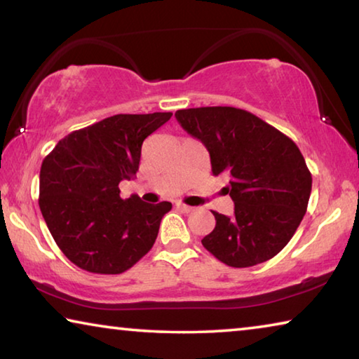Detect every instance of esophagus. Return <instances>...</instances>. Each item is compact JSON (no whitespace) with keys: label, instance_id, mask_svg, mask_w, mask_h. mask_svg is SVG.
<instances>
[{"label":"esophagus","instance_id":"obj_1","mask_svg":"<svg viewBox=\"0 0 359 359\" xmlns=\"http://www.w3.org/2000/svg\"><path fill=\"white\" fill-rule=\"evenodd\" d=\"M175 208H177V209H179V210H182V212H185V214H190V212L193 210V208H190V205L182 204V203H177V204H175Z\"/></svg>","mask_w":359,"mask_h":359}]
</instances>
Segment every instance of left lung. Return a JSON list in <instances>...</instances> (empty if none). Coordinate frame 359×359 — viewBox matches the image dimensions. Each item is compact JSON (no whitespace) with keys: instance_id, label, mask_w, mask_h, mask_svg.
<instances>
[{"instance_id":"8db88e82","label":"left lung","mask_w":359,"mask_h":359,"mask_svg":"<svg viewBox=\"0 0 359 359\" xmlns=\"http://www.w3.org/2000/svg\"><path fill=\"white\" fill-rule=\"evenodd\" d=\"M175 118L205 145L212 174L229 179L223 191L234 201V215L212 210L217 223L201 241L205 250L231 267L274 258L293 238L311 198L312 174L301 150L244 109H180Z\"/></svg>"}]
</instances>
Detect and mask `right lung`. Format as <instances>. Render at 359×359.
I'll list each match as a JSON object with an SVG mask.
<instances>
[{
  "label": "right lung",
  "instance_id": "1",
  "mask_svg": "<svg viewBox=\"0 0 359 359\" xmlns=\"http://www.w3.org/2000/svg\"><path fill=\"white\" fill-rule=\"evenodd\" d=\"M171 112L118 114L72 131L48 154L39 174V208L71 263L95 274H121L155 244L168 201L120 198L136 175L144 139Z\"/></svg>",
  "mask_w": 359,
  "mask_h": 359
}]
</instances>
